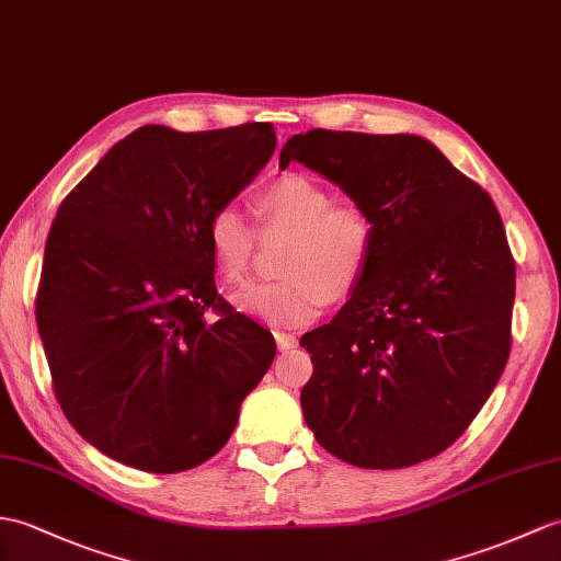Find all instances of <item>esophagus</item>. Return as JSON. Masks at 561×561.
I'll return each mask as SVG.
<instances>
[{
    "mask_svg": "<svg viewBox=\"0 0 561 561\" xmlns=\"http://www.w3.org/2000/svg\"><path fill=\"white\" fill-rule=\"evenodd\" d=\"M275 340H277V346L284 351V348H294L296 344H298V340H296V334H291V332H275Z\"/></svg>",
    "mask_w": 561,
    "mask_h": 561,
    "instance_id": "obj_1",
    "label": "esophagus"
}]
</instances>
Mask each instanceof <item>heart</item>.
<instances>
[{
    "label": "heart",
    "instance_id": "heart-1",
    "mask_svg": "<svg viewBox=\"0 0 561 561\" xmlns=\"http://www.w3.org/2000/svg\"><path fill=\"white\" fill-rule=\"evenodd\" d=\"M260 231L289 233L282 279L251 284L233 296L245 316L279 328L316 320L328 301L344 298L366 277L375 253V219L363 205L334 203L330 188L308 174H282L253 198ZM257 231L239 207L219 205L205 225V245L217 275L243 284Z\"/></svg>",
    "mask_w": 561,
    "mask_h": 561
}]
</instances>
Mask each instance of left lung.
<instances>
[{"label":"left lung","instance_id":"left-lung-1","mask_svg":"<svg viewBox=\"0 0 561 561\" xmlns=\"http://www.w3.org/2000/svg\"><path fill=\"white\" fill-rule=\"evenodd\" d=\"M301 162L375 219L366 277L330 324L301 336V409L320 447L351 466L407 468L454 445L512 348L516 267L490 195L421 136L312 128Z\"/></svg>","mask_w":561,"mask_h":561}]
</instances>
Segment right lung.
Returning a JSON list of instances; mask_svg holds the SVG:
<instances>
[{
  "instance_id": "obj_1",
  "label": "right lung",
  "mask_w": 561,
  "mask_h": 561,
  "mask_svg": "<svg viewBox=\"0 0 561 561\" xmlns=\"http://www.w3.org/2000/svg\"><path fill=\"white\" fill-rule=\"evenodd\" d=\"M275 146L260 122L140 126L61 201L37 330L64 415L110 459L148 473L201 466L272 366L275 336L217 294L205 225Z\"/></svg>"
}]
</instances>
